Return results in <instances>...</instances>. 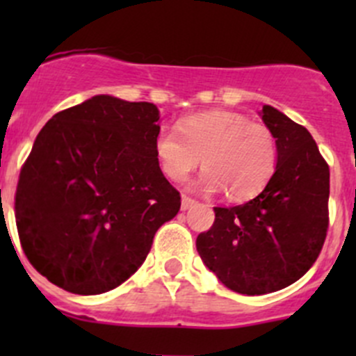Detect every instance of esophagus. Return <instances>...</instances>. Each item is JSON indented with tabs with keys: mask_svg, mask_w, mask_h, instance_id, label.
I'll return each instance as SVG.
<instances>
[{
	"mask_svg": "<svg viewBox=\"0 0 356 356\" xmlns=\"http://www.w3.org/2000/svg\"><path fill=\"white\" fill-rule=\"evenodd\" d=\"M193 204H196V200L189 198V196H182V200H181V208H182V210H188V208H191Z\"/></svg>",
	"mask_w": 356,
	"mask_h": 356,
	"instance_id": "1",
	"label": "esophagus"
}]
</instances>
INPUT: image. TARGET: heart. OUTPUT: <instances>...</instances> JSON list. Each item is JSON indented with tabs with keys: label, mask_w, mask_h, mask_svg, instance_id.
Returning <instances> with one entry per match:
<instances>
[{
	"label": "heart",
	"mask_w": 356,
	"mask_h": 356,
	"mask_svg": "<svg viewBox=\"0 0 356 356\" xmlns=\"http://www.w3.org/2000/svg\"><path fill=\"white\" fill-rule=\"evenodd\" d=\"M161 172L184 182L203 156L198 186L207 193L224 189L229 200L253 198L270 181L277 165V143L270 129L234 111H204L161 129L155 138Z\"/></svg>",
	"instance_id": "b5f03b06"
}]
</instances>
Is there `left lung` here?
I'll use <instances>...</instances> for the list:
<instances>
[{
  "label": "left lung",
  "instance_id": "obj_1",
  "mask_svg": "<svg viewBox=\"0 0 356 356\" xmlns=\"http://www.w3.org/2000/svg\"><path fill=\"white\" fill-rule=\"evenodd\" d=\"M274 132L277 165L264 191L238 207H215L210 231L196 239L203 264L236 293H274L307 274L329 225V165L310 132L264 105Z\"/></svg>",
  "mask_w": 356,
  "mask_h": 356
}]
</instances>
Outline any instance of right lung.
I'll use <instances>...</instances> for the list:
<instances>
[{"mask_svg": "<svg viewBox=\"0 0 356 356\" xmlns=\"http://www.w3.org/2000/svg\"><path fill=\"white\" fill-rule=\"evenodd\" d=\"M160 111L92 96L58 111L20 170L15 218L25 257L49 282L102 294L127 281L181 195L155 156Z\"/></svg>", "mask_w": 356, "mask_h": 356, "instance_id": "right-lung-1", "label": "right lung"}]
</instances>
